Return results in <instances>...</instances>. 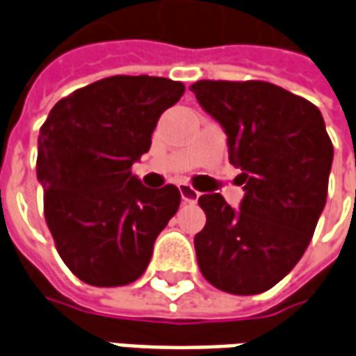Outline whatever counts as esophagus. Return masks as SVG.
I'll return each mask as SVG.
<instances>
[{
    "instance_id": "1",
    "label": "esophagus",
    "mask_w": 356,
    "mask_h": 356,
    "mask_svg": "<svg viewBox=\"0 0 356 356\" xmlns=\"http://www.w3.org/2000/svg\"><path fill=\"white\" fill-rule=\"evenodd\" d=\"M179 193H181V198H183L185 204H194V202L198 200V196H200V193L194 191L188 183H179Z\"/></svg>"
}]
</instances>
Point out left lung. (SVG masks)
Returning a JSON list of instances; mask_svg holds the SVG:
<instances>
[{
    "label": "left lung",
    "mask_w": 356,
    "mask_h": 356,
    "mask_svg": "<svg viewBox=\"0 0 356 356\" xmlns=\"http://www.w3.org/2000/svg\"><path fill=\"white\" fill-rule=\"evenodd\" d=\"M191 91L227 133L244 188L238 209L217 193L198 198L206 213L194 236L198 267L219 290L261 293L305 254L326 204L334 147L324 118L268 81L202 80Z\"/></svg>",
    "instance_id": "left-lung-1"
}]
</instances>
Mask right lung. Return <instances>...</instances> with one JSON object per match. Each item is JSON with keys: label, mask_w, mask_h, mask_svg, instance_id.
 Returning <instances> with one entry per match:
<instances>
[{"label": "right lung", "mask_w": 356, "mask_h": 356, "mask_svg": "<svg viewBox=\"0 0 356 356\" xmlns=\"http://www.w3.org/2000/svg\"><path fill=\"white\" fill-rule=\"evenodd\" d=\"M183 93L168 78L112 76L60 99L42 125L35 168L45 221L58 255L86 284L135 282L179 209L177 186L148 188L131 165Z\"/></svg>", "instance_id": "obj_1"}]
</instances>
